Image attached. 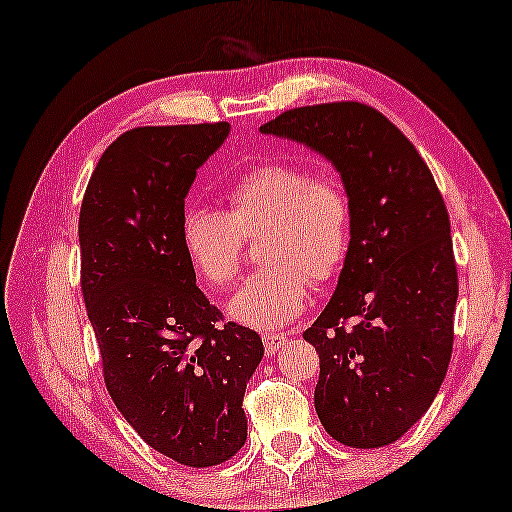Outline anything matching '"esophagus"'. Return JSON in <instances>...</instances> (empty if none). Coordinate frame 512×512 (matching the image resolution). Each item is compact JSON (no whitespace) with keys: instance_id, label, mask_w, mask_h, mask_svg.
<instances>
[{"instance_id":"34e87169","label":"esophagus","mask_w":512,"mask_h":512,"mask_svg":"<svg viewBox=\"0 0 512 512\" xmlns=\"http://www.w3.org/2000/svg\"><path fill=\"white\" fill-rule=\"evenodd\" d=\"M262 342H264L266 354L273 356V354L280 352L282 345H287V335H282V333H266V335H262Z\"/></svg>"}]
</instances>
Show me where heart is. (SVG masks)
Segmentation results:
<instances>
[{"mask_svg":"<svg viewBox=\"0 0 512 512\" xmlns=\"http://www.w3.org/2000/svg\"><path fill=\"white\" fill-rule=\"evenodd\" d=\"M354 207L345 183L333 174L289 160L250 167L227 190V211L190 207L181 220L186 255L207 285L230 287L246 253L259 239L266 264L243 282L227 305L234 322L253 329H282L310 303L317 285L340 276L352 248Z\"/></svg>","mask_w":512,"mask_h":512,"instance_id":"b5f03b06","label":"heart"}]
</instances>
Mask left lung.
Masks as SVG:
<instances>
[{"mask_svg":"<svg viewBox=\"0 0 512 512\" xmlns=\"http://www.w3.org/2000/svg\"><path fill=\"white\" fill-rule=\"evenodd\" d=\"M259 131L324 154L352 197L345 269L303 338L319 354L324 430L352 448L393 444L430 409L453 354L457 266L444 197L407 135L365 103L305 105Z\"/></svg>","mask_w":512,"mask_h":512,"instance_id":"1","label":"left lung"}]
</instances>
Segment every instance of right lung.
I'll list each match as a JSON object with an SVG mask.
<instances>
[{"label":"right lung","instance_id":"obj_1","mask_svg":"<svg viewBox=\"0 0 512 512\" xmlns=\"http://www.w3.org/2000/svg\"><path fill=\"white\" fill-rule=\"evenodd\" d=\"M227 121L140 126L98 160L80 207V285L110 398L170 460L204 469L241 451L243 393L262 338L225 322L195 285L181 239L197 167Z\"/></svg>","mask_w":512,"mask_h":512}]
</instances>
